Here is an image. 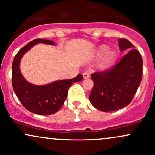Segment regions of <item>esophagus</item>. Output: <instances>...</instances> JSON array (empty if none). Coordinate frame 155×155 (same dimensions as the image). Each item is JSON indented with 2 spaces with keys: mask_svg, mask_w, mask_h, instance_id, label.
Wrapping results in <instances>:
<instances>
[{
  "mask_svg": "<svg viewBox=\"0 0 155 155\" xmlns=\"http://www.w3.org/2000/svg\"><path fill=\"white\" fill-rule=\"evenodd\" d=\"M83 77L84 79H87V78L90 77V73L87 71H85L83 73Z\"/></svg>",
  "mask_w": 155,
  "mask_h": 155,
  "instance_id": "1",
  "label": "esophagus"
}]
</instances>
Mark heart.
Returning a JSON list of instances; mask_svg holds the SVG:
<instances>
[{"label": "heart", "instance_id": "obj_1", "mask_svg": "<svg viewBox=\"0 0 155 155\" xmlns=\"http://www.w3.org/2000/svg\"><path fill=\"white\" fill-rule=\"evenodd\" d=\"M97 55L99 57L104 56L101 63V67L103 68H106L111 65L114 61L115 57H116L115 53L114 51H110V49L106 46H104V47L100 48L98 52H97Z\"/></svg>", "mask_w": 155, "mask_h": 155}]
</instances>
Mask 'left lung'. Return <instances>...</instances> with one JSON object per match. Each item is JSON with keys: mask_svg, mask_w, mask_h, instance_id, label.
Masks as SVG:
<instances>
[{"mask_svg": "<svg viewBox=\"0 0 155 155\" xmlns=\"http://www.w3.org/2000/svg\"><path fill=\"white\" fill-rule=\"evenodd\" d=\"M121 51L130 50L110 68L93 73L94 86L90 103L100 111H114L130 104L142 79L143 60L134 46L125 38L119 39Z\"/></svg>", "mask_w": 155, "mask_h": 155, "instance_id": "left-lung-1", "label": "left lung"}]
</instances>
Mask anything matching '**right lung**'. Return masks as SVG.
Listing matches in <instances>:
<instances>
[{
    "instance_id": "1",
    "label": "right lung",
    "mask_w": 155,
    "mask_h": 155,
    "mask_svg": "<svg viewBox=\"0 0 155 155\" xmlns=\"http://www.w3.org/2000/svg\"><path fill=\"white\" fill-rule=\"evenodd\" d=\"M38 43L54 45L51 41L37 38L22 47L15 55L12 63V86L16 95L27 110L38 115H50L59 111L66 99L69 87L73 83L81 81L83 76L79 74L74 79L59 80L44 86L28 82L19 70V63L23 54Z\"/></svg>"
}]
</instances>
